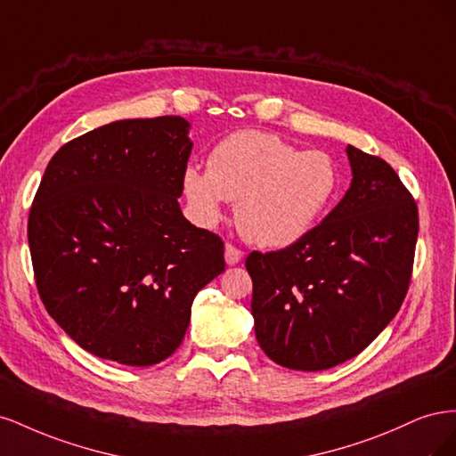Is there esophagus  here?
<instances>
[{
	"label": "esophagus",
	"instance_id": "obj_1",
	"mask_svg": "<svg viewBox=\"0 0 456 456\" xmlns=\"http://www.w3.org/2000/svg\"><path fill=\"white\" fill-rule=\"evenodd\" d=\"M241 256H243V251L241 249H238V247H233V245H226V249H224V258H226V265L228 266H233V265H238V262L241 260Z\"/></svg>",
	"mask_w": 456,
	"mask_h": 456
}]
</instances>
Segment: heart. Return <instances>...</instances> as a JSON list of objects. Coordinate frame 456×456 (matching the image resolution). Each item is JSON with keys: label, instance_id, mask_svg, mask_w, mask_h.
I'll list each match as a JSON object with an SVG mask.
<instances>
[{"label": "heart", "instance_id": "1", "mask_svg": "<svg viewBox=\"0 0 456 456\" xmlns=\"http://www.w3.org/2000/svg\"><path fill=\"white\" fill-rule=\"evenodd\" d=\"M338 188L337 163L322 150H300L265 131H238L220 141L207 171L190 165L183 191L190 213L213 228L226 201H238L243 236L260 247H287L323 216Z\"/></svg>", "mask_w": 456, "mask_h": 456}]
</instances>
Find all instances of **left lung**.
<instances>
[{
	"label": "left lung",
	"mask_w": 456,
	"mask_h": 456,
	"mask_svg": "<svg viewBox=\"0 0 456 456\" xmlns=\"http://www.w3.org/2000/svg\"><path fill=\"white\" fill-rule=\"evenodd\" d=\"M352 184L323 223L281 251H253L251 314L260 348L281 367L323 370L352 360L407 295L419 209L384 159L346 148Z\"/></svg>",
	"instance_id": "8db88e82"
}]
</instances>
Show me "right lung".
<instances>
[{"label": "right lung", "mask_w": 456, "mask_h": 456, "mask_svg": "<svg viewBox=\"0 0 456 456\" xmlns=\"http://www.w3.org/2000/svg\"><path fill=\"white\" fill-rule=\"evenodd\" d=\"M181 116L121 119L66 142L28 216L49 315L102 360L148 367L184 338L191 302L224 272V243L184 218L191 151Z\"/></svg>", "instance_id": "1"}]
</instances>
